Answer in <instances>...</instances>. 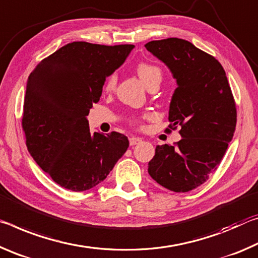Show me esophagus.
<instances>
[{"label": "esophagus", "mask_w": 258, "mask_h": 258, "mask_svg": "<svg viewBox=\"0 0 258 258\" xmlns=\"http://www.w3.org/2000/svg\"><path fill=\"white\" fill-rule=\"evenodd\" d=\"M143 141L141 138H138V137H132V138H129V144H130V146H135V145H137V144H139V143H142Z\"/></svg>", "instance_id": "esophagus-1"}]
</instances>
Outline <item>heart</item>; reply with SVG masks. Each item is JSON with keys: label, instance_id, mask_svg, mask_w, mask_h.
I'll list each match as a JSON object with an SVG mask.
<instances>
[{"label": "heart", "instance_id": "heart-1", "mask_svg": "<svg viewBox=\"0 0 258 258\" xmlns=\"http://www.w3.org/2000/svg\"><path fill=\"white\" fill-rule=\"evenodd\" d=\"M136 71H137L138 77L141 78L142 81L146 84L147 88H150L155 83L160 84V82H161L162 72L160 70V67H158L157 65L142 61L136 66ZM116 83H117V75L116 73H112L111 75H108L106 81H105L104 89L106 91H113L115 89Z\"/></svg>", "mask_w": 258, "mask_h": 258}]
</instances>
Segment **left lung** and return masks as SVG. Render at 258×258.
I'll return each mask as SVG.
<instances>
[{"mask_svg":"<svg viewBox=\"0 0 258 258\" xmlns=\"http://www.w3.org/2000/svg\"><path fill=\"white\" fill-rule=\"evenodd\" d=\"M145 48L162 60L177 81L169 108V129L181 139L158 145L149 174L174 192H188L216 170L233 138L236 106L225 71L216 58L177 37L151 41Z\"/></svg>","mask_w":258,"mask_h":258,"instance_id":"1","label":"left lung"}]
</instances>
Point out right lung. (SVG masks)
Instances as JSON below:
<instances>
[{
  "instance_id": "add662e5",
  "label": "right lung",
  "mask_w": 258,
  "mask_h": 258,
  "mask_svg": "<svg viewBox=\"0 0 258 258\" xmlns=\"http://www.w3.org/2000/svg\"><path fill=\"white\" fill-rule=\"evenodd\" d=\"M133 48L72 42L29 75L22 117L27 149L61 187L81 192L96 186L129 147L120 133L91 134L87 115L99 101L105 80Z\"/></svg>"
}]
</instances>
